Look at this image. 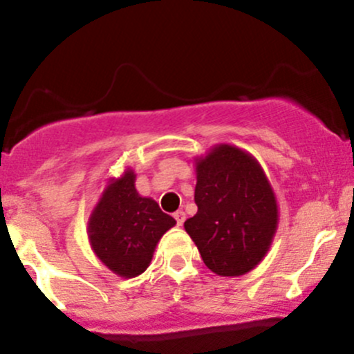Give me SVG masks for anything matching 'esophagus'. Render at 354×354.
<instances>
[{
  "mask_svg": "<svg viewBox=\"0 0 354 354\" xmlns=\"http://www.w3.org/2000/svg\"><path fill=\"white\" fill-rule=\"evenodd\" d=\"M174 219H176L178 226H181L185 223V219H187V216H185L183 210H178V212H174Z\"/></svg>",
  "mask_w": 354,
  "mask_h": 354,
  "instance_id": "obj_1",
  "label": "esophagus"
}]
</instances>
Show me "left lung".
<instances>
[{
	"mask_svg": "<svg viewBox=\"0 0 354 354\" xmlns=\"http://www.w3.org/2000/svg\"><path fill=\"white\" fill-rule=\"evenodd\" d=\"M198 210L185 221L203 263L223 277L255 269L279 223L276 194L262 166L236 145L217 144L195 157Z\"/></svg>",
	"mask_w": 354,
	"mask_h": 354,
	"instance_id": "left-lung-1",
	"label": "left lung"
}]
</instances>
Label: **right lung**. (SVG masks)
Listing matches in <instances>:
<instances>
[{"mask_svg":"<svg viewBox=\"0 0 354 354\" xmlns=\"http://www.w3.org/2000/svg\"><path fill=\"white\" fill-rule=\"evenodd\" d=\"M135 178L130 167L120 178H109L87 224L95 257L124 279L140 276L151 266L159 240L176 224L156 200L138 194Z\"/></svg>","mask_w":354,"mask_h":354,"instance_id":"right-lung-1","label":"right lung"}]
</instances>
